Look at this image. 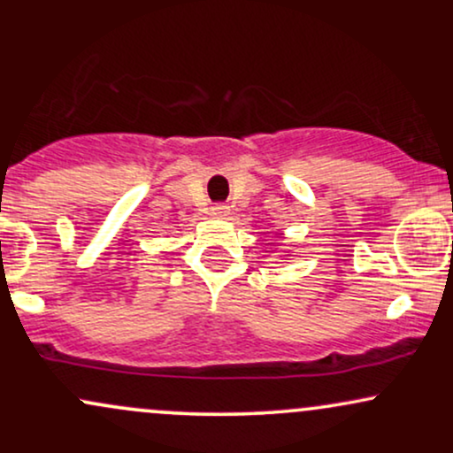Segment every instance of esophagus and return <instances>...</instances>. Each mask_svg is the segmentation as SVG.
Returning <instances> with one entry per match:
<instances>
[{
  "mask_svg": "<svg viewBox=\"0 0 453 453\" xmlns=\"http://www.w3.org/2000/svg\"><path fill=\"white\" fill-rule=\"evenodd\" d=\"M227 212H230V206H226V204H215L211 209V215L212 217H226Z\"/></svg>",
  "mask_w": 453,
  "mask_h": 453,
  "instance_id": "34e87169",
  "label": "esophagus"
}]
</instances>
